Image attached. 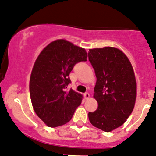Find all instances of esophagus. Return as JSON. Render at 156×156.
Returning a JSON list of instances; mask_svg holds the SVG:
<instances>
[{"label": "esophagus", "mask_w": 156, "mask_h": 156, "mask_svg": "<svg viewBox=\"0 0 156 156\" xmlns=\"http://www.w3.org/2000/svg\"><path fill=\"white\" fill-rule=\"evenodd\" d=\"M84 96H85V99H88L89 98H90V95H89V93H88V92H85V93L84 94Z\"/></svg>", "instance_id": "esophagus-1"}]
</instances>
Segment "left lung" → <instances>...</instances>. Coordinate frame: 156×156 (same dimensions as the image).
Instances as JSON below:
<instances>
[{"label":"left lung","mask_w":156,"mask_h":156,"mask_svg":"<svg viewBox=\"0 0 156 156\" xmlns=\"http://www.w3.org/2000/svg\"><path fill=\"white\" fill-rule=\"evenodd\" d=\"M88 60L96 76L93 97L98 102L88 113L94 127L110 132L125 123L137 97L135 75L128 57L116 47L90 49Z\"/></svg>","instance_id":"1"}]
</instances>
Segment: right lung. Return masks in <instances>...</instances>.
Here are the masks:
<instances>
[{"label":"right lung","instance_id":"add662e5","mask_svg":"<svg viewBox=\"0 0 156 156\" xmlns=\"http://www.w3.org/2000/svg\"><path fill=\"white\" fill-rule=\"evenodd\" d=\"M84 48L66 40L49 43L39 54L29 81V92L35 113L50 127L62 126L71 120L81 103L82 95L66 90L69 74L75 64L87 61Z\"/></svg>","mask_w":156,"mask_h":156}]
</instances>
